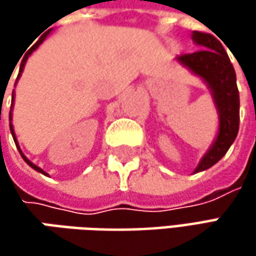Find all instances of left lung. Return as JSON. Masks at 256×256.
<instances>
[{
  "mask_svg": "<svg viewBox=\"0 0 256 256\" xmlns=\"http://www.w3.org/2000/svg\"><path fill=\"white\" fill-rule=\"evenodd\" d=\"M192 40L202 48L192 54L180 55L178 61L208 84L220 112V132L210 151L194 171L200 172L218 162L238 135L240 91L236 86L235 70L220 40L201 31H194Z\"/></svg>",
  "mask_w": 256,
  "mask_h": 256,
  "instance_id": "obj_1",
  "label": "left lung"
}]
</instances>
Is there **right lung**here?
<instances>
[{
  "label": "right lung",
  "instance_id": "right-lung-1",
  "mask_svg": "<svg viewBox=\"0 0 256 256\" xmlns=\"http://www.w3.org/2000/svg\"><path fill=\"white\" fill-rule=\"evenodd\" d=\"M45 36H46V34H45L44 36H41V40H40V41H38V42H36V44H35V45H32V48H31V50H30V51H28V52H26V54H25L24 60H22V62H21V66H20V74H18V76H20V75H21V71H22V68H24L25 61H26V58H28V55H31V52H32V51H34V50H36V46H38V45L41 44V42H42V41H44V40H45ZM12 102H14V95H12ZM11 108H12V105H11ZM10 120H11V115H10ZM10 130H11V134H12V138H14L15 145H18V144H16V138H15L14 128H12V125H11V124H10ZM20 154H21V156H22V160H24L25 162L28 164V165H30V166H31V168H34L35 171L41 172V174H44V175H46V174H45V172L42 171V170H41V168H40V166H36V165H34V164L31 162V161H30V160H28V158H26V156H25L24 154L21 152V150H20Z\"/></svg>",
  "mask_w": 256,
  "mask_h": 256
}]
</instances>
